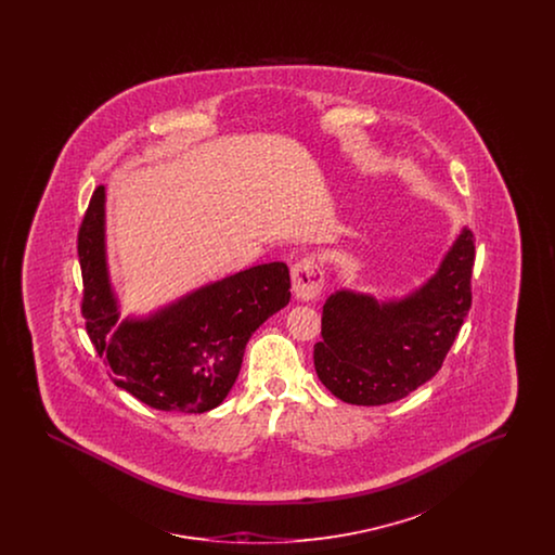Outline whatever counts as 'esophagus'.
Masks as SVG:
<instances>
[{"instance_id":"34e87169","label":"esophagus","mask_w":555,"mask_h":555,"mask_svg":"<svg viewBox=\"0 0 555 555\" xmlns=\"http://www.w3.org/2000/svg\"><path fill=\"white\" fill-rule=\"evenodd\" d=\"M291 281H293V293L301 301L317 299L324 285V274L314 258H304L291 268Z\"/></svg>"}]
</instances>
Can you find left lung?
Masks as SVG:
<instances>
[{
    "mask_svg": "<svg viewBox=\"0 0 555 555\" xmlns=\"http://www.w3.org/2000/svg\"><path fill=\"white\" fill-rule=\"evenodd\" d=\"M475 235L462 229L437 272L391 299L339 289L322 306L320 383L345 403L383 405L430 380L470 310Z\"/></svg>",
    "mask_w": 555,
    "mask_h": 555,
    "instance_id": "1",
    "label": "left lung"
}]
</instances>
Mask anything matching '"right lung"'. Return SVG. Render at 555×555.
I'll return each mask as SVG.
<instances>
[{
    "mask_svg": "<svg viewBox=\"0 0 555 555\" xmlns=\"http://www.w3.org/2000/svg\"><path fill=\"white\" fill-rule=\"evenodd\" d=\"M82 317L114 383L162 412L204 414L237 380L245 345L291 299L289 268L251 266L191 291L147 317L120 320L106 254V186L93 191L79 231Z\"/></svg>",
    "mask_w": 555,
    "mask_h": 555,
    "instance_id": "add662e5",
    "label": "right lung"
}]
</instances>
